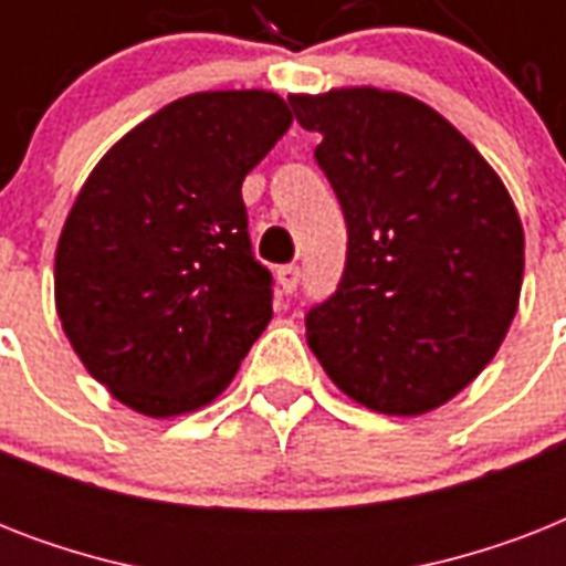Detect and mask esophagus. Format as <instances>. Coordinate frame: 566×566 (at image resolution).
<instances>
[{
  "instance_id": "1",
  "label": "esophagus",
  "mask_w": 566,
  "mask_h": 566,
  "mask_svg": "<svg viewBox=\"0 0 566 566\" xmlns=\"http://www.w3.org/2000/svg\"><path fill=\"white\" fill-rule=\"evenodd\" d=\"M275 279H279V287L282 293H293L296 291V284H300V266L296 264H284L275 270Z\"/></svg>"
}]
</instances>
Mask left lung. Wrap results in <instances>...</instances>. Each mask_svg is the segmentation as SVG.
Listing matches in <instances>:
<instances>
[{
    "instance_id": "obj_1",
    "label": "left lung",
    "mask_w": 566,
    "mask_h": 566,
    "mask_svg": "<svg viewBox=\"0 0 566 566\" xmlns=\"http://www.w3.org/2000/svg\"><path fill=\"white\" fill-rule=\"evenodd\" d=\"M319 132V170L349 231L344 279L305 337L328 378L370 411L420 417L458 396L502 346L526 238L502 179L447 117L408 93H291Z\"/></svg>"
}]
</instances>
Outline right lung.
<instances>
[{
    "mask_svg": "<svg viewBox=\"0 0 566 566\" xmlns=\"http://www.w3.org/2000/svg\"><path fill=\"white\" fill-rule=\"evenodd\" d=\"M291 123L279 93H190L119 137L75 196L57 317L132 411L167 420L213 402L273 319L240 185Z\"/></svg>",
    "mask_w": 566,
    "mask_h": 566,
    "instance_id": "add662e5",
    "label": "right lung"
}]
</instances>
